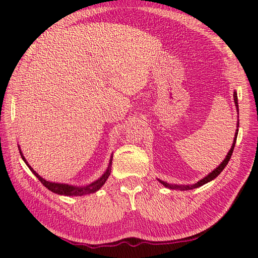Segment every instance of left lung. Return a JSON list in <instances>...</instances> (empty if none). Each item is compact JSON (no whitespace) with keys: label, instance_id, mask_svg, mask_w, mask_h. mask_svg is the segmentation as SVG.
<instances>
[{"label":"left lung","instance_id":"1","mask_svg":"<svg viewBox=\"0 0 258 258\" xmlns=\"http://www.w3.org/2000/svg\"><path fill=\"white\" fill-rule=\"evenodd\" d=\"M234 102H235V106H236V109L238 112V102H237V93L234 92ZM238 125H239V120L237 122V130L236 132H235V138H234V141H233V145L231 147V150H229V152L227 153V155L225 157V160H224L220 165H218L212 173H210L207 175V176H205L204 178H202L201 180H199V182L195 183V184H191V185H177V184H168L166 182H163V180L158 179V182H161L165 187L169 188V189H176V190H188V189H193V188H197L200 187V186L204 185L208 182H211V180H213L214 178H216L218 175H220L222 173V171L224 168H225V166L228 164L229 160H231V156L233 154V151H234V147H235V143H236V139H237V134H238Z\"/></svg>","mask_w":258,"mask_h":258}]
</instances>
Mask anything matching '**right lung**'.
<instances>
[{"instance_id":"add662e5","label":"right lung","mask_w":258,"mask_h":258,"mask_svg":"<svg viewBox=\"0 0 258 258\" xmlns=\"http://www.w3.org/2000/svg\"><path fill=\"white\" fill-rule=\"evenodd\" d=\"M20 150V149H19ZM20 154L23 158V161L25 162V164L29 168L31 169V172L35 175V176L41 180V183L45 186L47 189H50L51 191L55 194H59V195H65V196H82V195H86V194H92V193H95L96 190L100 189L102 186L105 184L106 179L108 178L109 174H111V165H112V160H113V156L111 157V160H109V164H108V167L102 176L96 179L95 182H93L89 185H85V186H73V185H69V184H61V183H52V182H48V180L44 179L43 177H41L40 175H38L34 169H33L29 164H27L25 157L22 154V152L20 150Z\"/></svg>"}]
</instances>
